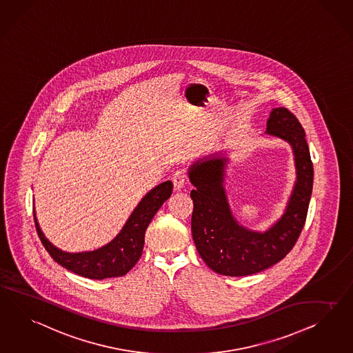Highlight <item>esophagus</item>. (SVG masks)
Instances as JSON below:
<instances>
[{"instance_id":"1","label":"esophagus","mask_w":353,"mask_h":353,"mask_svg":"<svg viewBox=\"0 0 353 353\" xmlns=\"http://www.w3.org/2000/svg\"><path fill=\"white\" fill-rule=\"evenodd\" d=\"M172 182H173V186H174V190H181L186 182V176L182 171H176L172 176Z\"/></svg>"}]
</instances>
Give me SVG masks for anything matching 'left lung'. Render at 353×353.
<instances>
[{"label": "left lung", "instance_id": "8db88e82", "mask_svg": "<svg viewBox=\"0 0 353 353\" xmlns=\"http://www.w3.org/2000/svg\"><path fill=\"white\" fill-rule=\"evenodd\" d=\"M267 134L290 143L294 152L296 181L281 219L258 232L239 225L230 210L223 188L228 158L213 154L189 170L195 186L191 232L201 259L219 275L247 276L280 262L293 249L305 226L314 185V165L302 124L286 108L272 109Z\"/></svg>", "mask_w": 353, "mask_h": 353}]
</instances>
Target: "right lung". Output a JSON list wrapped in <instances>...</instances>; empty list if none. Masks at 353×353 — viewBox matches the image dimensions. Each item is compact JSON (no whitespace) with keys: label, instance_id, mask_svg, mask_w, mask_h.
I'll list each match as a JSON object with an SVG mask.
<instances>
[{"label":"right lung","instance_id":"add662e5","mask_svg":"<svg viewBox=\"0 0 353 353\" xmlns=\"http://www.w3.org/2000/svg\"><path fill=\"white\" fill-rule=\"evenodd\" d=\"M172 189V182L165 181L149 191L131 213L121 232L109 244L92 252L67 253L52 245L39 229L33 210L36 230L52 259L77 275L95 280L123 276L141 257L145 231L163 203L171 196Z\"/></svg>","mask_w":353,"mask_h":353}]
</instances>
